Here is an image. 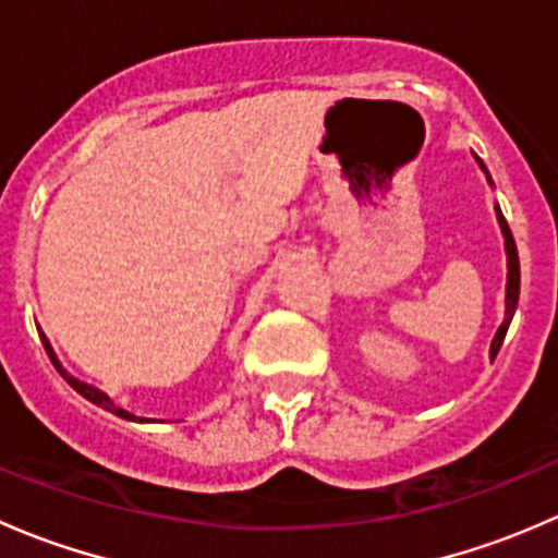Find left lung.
I'll list each match as a JSON object with an SVG mask.
<instances>
[{"label":"left lung","mask_w":558,"mask_h":558,"mask_svg":"<svg viewBox=\"0 0 558 558\" xmlns=\"http://www.w3.org/2000/svg\"><path fill=\"white\" fill-rule=\"evenodd\" d=\"M475 161L481 165V170L486 172L488 185H494V180H492V174H488L486 165H483L477 156H475ZM494 210H497V221H499V229H502V238H505V253H508V286H505V320H502V326L497 329V335H494L492 351H488V353H492V359L497 356L499 348H502V340H505V335H508L510 320H513L515 307H519V291H521V264H519V251H515L513 232H510V227H508V221H505L499 205H494Z\"/></svg>","instance_id":"8db88e82"}]
</instances>
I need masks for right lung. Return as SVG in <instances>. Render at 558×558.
Segmentation results:
<instances>
[{
  "label": "right lung",
  "instance_id": "obj_1",
  "mask_svg": "<svg viewBox=\"0 0 558 558\" xmlns=\"http://www.w3.org/2000/svg\"><path fill=\"white\" fill-rule=\"evenodd\" d=\"M37 331H39V329H37ZM39 340H43V345H45V353H48V359H50V362H53V367L59 369V375H61V378H64L66 384H70L72 388H75V391L81 393L83 399H88V402H94V404H97V408H105L107 413L118 415V418H123V421H140V424H143V421H150V418H137V415H132V413H129V410L118 408V404L112 402V399L107 397L105 391H99L97 386H92V384H83V380H77L75 375H70V373H66V369L61 367L59 356H56V353H53V345H50V340H48V337H45V335H39Z\"/></svg>",
  "mask_w": 558,
  "mask_h": 558
}]
</instances>
